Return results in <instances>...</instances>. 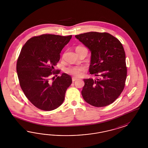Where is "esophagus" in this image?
<instances>
[{
	"label": "esophagus",
	"mask_w": 148,
	"mask_h": 148,
	"mask_svg": "<svg viewBox=\"0 0 148 148\" xmlns=\"http://www.w3.org/2000/svg\"><path fill=\"white\" fill-rule=\"evenodd\" d=\"M76 79H77L76 78H75V77H73V78H72V81H73V82H74L76 80Z\"/></svg>",
	"instance_id": "obj_1"
}]
</instances>
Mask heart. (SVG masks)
<instances>
[{"instance_id": "heart-1", "label": "heart", "mask_w": 148, "mask_h": 148, "mask_svg": "<svg viewBox=\"0 0 148 148\" xmlns=\"http://www.w3.org/2000/svg\"><path fill=\"white\" fill-rule=\"evenodd\" d=\"M84 47L77 46L76 48V51H79L82 49H85ZM86 68L82 66H69L66 68L64 72L68 74L71 75L75 77H80L83 74V73L85 71Z\"/></svg>"}]
</instances>
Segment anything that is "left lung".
Listing matches in <instances>:
<instances>
[{
    "label": "left lung",
    "mask_w": 148,
    "mask_h": 148,
    "mask_svg": "<svg viewBox=\"0 0 148 148\" xmlns=\"http://www.w3.org/2000/svg\"><path fill=\"white\" fill-rule=\"evenodd\" d=\"M91 51L89 72L97 79H84L83 98L95 107L113 103L124 88L127 76L125 53L119 40L108 32L75 35Z\"/></svg>",
    "instance_id": "obj_1"
}]
</instances>
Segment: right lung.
<instances>
[{
	"instance_id": "obj_1",
	"label": "right lung",
	"mask_w": 148,
	"mask_h": 148,
	"mask_svg": "<svg viewBox=\"0 0 148 148\" xmlns=\"http://www.w3.org/2000/svg\"><path fill=\"white\" fill-rule=\"evenodd\" d=\"M72 35L43 34L27 40L18 56L16 69L19 85L27 99L35 107L49 111L63 103L66 92L72 84L66 73L51 81V75L60 73L54 66L58 62L61 50Z\"/></svg>"
}]
</instances>
